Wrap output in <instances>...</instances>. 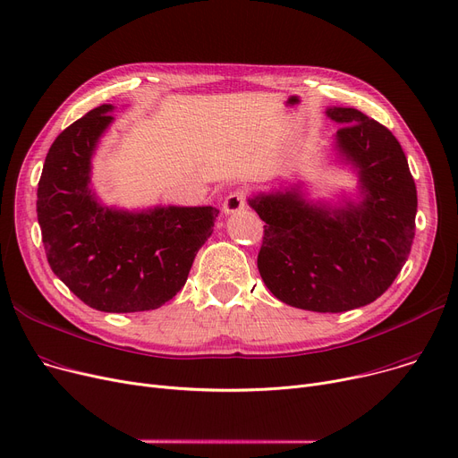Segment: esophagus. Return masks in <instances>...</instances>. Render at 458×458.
Instances as JSON below:
<instances>
[{"mask_svg": "<svg viewBox=\"0 0 458 458\" xmlns=\"http://www.w3.org/2000/svg\"><path fill=\"white\" fill-rule=\"evenodd\" d=\"M245 206H247V192L237 189V191H232L230 195L225 199L223 209H225V213H235V211L245 209Z\"/></svg>", "mask_w": 458, "mask_h": 458, "instance_id": "obj_1", "label": "esophagus"}]
</instances>
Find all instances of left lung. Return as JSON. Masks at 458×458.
<instances>
[{
	"label": "left lung",
	"instance_id": "8db88e82",
	"mask_svg": "<svg viewBox=\"0 0 458 458\" xmlns=\"http://www.w3.org/2000/svg\"><path fill=\"white\" fill-rule=\"evenodd\" d=\"M335 148L360 176L362 202L310 204L297 187L259 192L249 204L266 223L258 271L290 306L338 314L388 290L411 254L418 192L394 133L352 107H332Z\"/></svg>",
	"mask_w": 458,
	"mask_h": 458
}]
</instances>
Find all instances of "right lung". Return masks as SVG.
<instances>
[{"label": "right lung", "mask_w": 458, "mask_h": 458, "mask_svg": "<svg viewBox=\"0 0 458 458\" xmlns=\"http://www.w3.org/2000/svg\"><path fill=\"white\" fill-rule=\"evenodd\" d=\"M114 107L104 104L70 124L46 156L37 216L52 271L87 306L111 314L147 311L185 285L219 209L106 208L90 189V159Z\"/></svg>", "instance_id": "obj_1"}]
</instances>
